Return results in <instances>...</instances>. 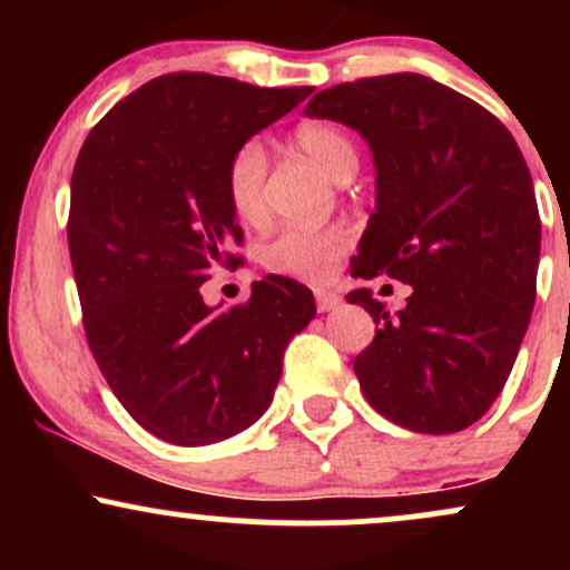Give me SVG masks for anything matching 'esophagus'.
Masks as SVG:
<instances>
[{
	"label": "esophagus",
	"mask_w": 570,
	"mask_h": 570,
	"mask_svg": "<svg viewBox=\"0 0 570 570\" xmlns=\"http://www.w3.org/2000/svg\"><path fill=\"white\" fill-rule=\"evenodd\" d=\"M313 297H316V307H318V313L335 311V307L340 305V297H337V294H332V292H326V289H316V292H313Z\"/></svg>",
	"instance_id": "obj_1"
}]
</instances>
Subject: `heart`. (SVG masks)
I'll list each match as a JSON object with an SVG mask.
<instances>
[{"mask_svg": "<svg viewBox=\"0 0 570 570\" xmlns=\"http://www.w3.org/2000/svg\"><path fill=\"white\" fill-rule=\"evenodd\" d=\"M294 147L307 155L326 176L348 181L358 168V149L335 122H303L292 136ZM267 160L259 141H246L230 155L225 168V195L235 219L248 227L265 225ZM351 246V233L343 225L330 227H281L259 246L265 271L286 278L322 281L335 259Z\"/></svg>", "mask_w": 570, "mask_h": 570, "instance_id": "obj_1", "label": "heart"}]
</instances>
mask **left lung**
Listing matches in <instances>:
<instances>
[{
	"label": "left lung",
	"mask_w": 570,
	"mask_h": 570,
	"mask_svg": "<svg viewBox=\"0 0 570 570\" xmlns=\"http://www.w3.org/2000/svg\"><path fill=\"white\" fill-rule=\"evenodd\" d=\"M307 117L356 128L372 147L377 206L351 276L412 286L353 358L367 402L421 434H453L501 394L535 303L541 219L514 136L472 98L423 75L362 77L307 101Z\"/></svg>",
	"instance_id": "left-lung-1"
}]
</instances>
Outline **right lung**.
Here are the masks:
<instances>
[{"label": "right lung", "mask_w": 570, "mask_h": 570, "mask_svg": "<svg viewBox=\"0 0 570 570\" xmlns=\"http://www.w3.org/2000/svg\"><path fill=\"white\" fill-rule=\"evenodd\" d=\"M313 88H257L174 71L115 104L71 174L69 254L98 370L128 415L181 448L252 426L271 404L289 340L316 316L307 286L254 281L230 307L203 281L244 257L227 160Z\"/></svg>", "instance_id": "obj_1"}]
</instances>
